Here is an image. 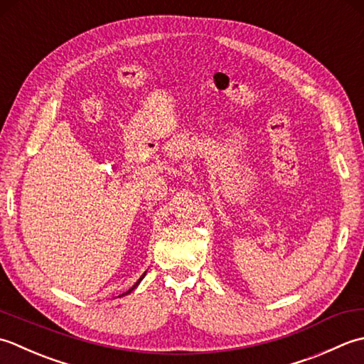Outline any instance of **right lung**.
Instances as JSON below:
<instances>
[{"instance_id": "1", "label": "right lung", "mask_w": 364, "mask_h": 364, "mask_svg": "<svg viewBox=\"0 0 364 364\" xmlns=\"http://www.w3.org/2000/svg\"><path fill=\"white\" fill-rule=\"evenodd\" d=\"M144 275H146V273H144ZM144 275H143V277H141V278H139V279L136 281V283H135V286H133L132 289H129V292H132V291H133V289H135V287H136V286H138V284L141 283V279H143V278H144ZM129 292H127V294H129Z\"/></svg>"}]
</instances>
